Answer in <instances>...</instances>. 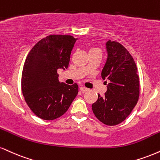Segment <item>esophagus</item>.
Returning <instances> with one entry per match:
<instances>
[{
	"mask_svg": "<svg viewBox=\"0 0 160 160\" xmlns=\"http://www.w3.org/2000/svg\"><path fill=\"white\" fill-rule=\"evenodd\" d=\"M79 89H80V90H81V91H82V92H84L88 91V88H84V87H80Z\"/></svg>",
	"mask_w": 160,
	"mask_h": 160,
	"instance_id": "34e87169",
	"label": "esophagus"
}]
</instances>
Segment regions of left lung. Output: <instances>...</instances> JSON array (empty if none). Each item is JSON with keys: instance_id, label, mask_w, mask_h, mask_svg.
<instances>
[{"instance_id": "left-lung-1", "label": "left lung", "mask_w": 160, "mask_h": 160, "mask_svg": "<svg viewBox=\"0 0 160 160\" xmlns=\"http://www.w3.org/2000/svg\"><path fill=\"white\" fill-rule=\"evenodd\" d=\"M105 45L108 57L101 76L110 83L104 97L98 94L92 110L99 121L112 126L123 122L134 108L139 99V79L134 60L125 47L111 40Z\"/></svg>"}]
</instances>
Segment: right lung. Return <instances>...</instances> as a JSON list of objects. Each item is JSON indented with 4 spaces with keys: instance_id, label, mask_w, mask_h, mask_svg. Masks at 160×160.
Masks as SVG:
<instances>
[{
    "instance_id": "add662e5",
    "label": "right lung",
    "mask_w": 160,
    "mask_h": 160,
    "mask_svg": "<svg viewBox=\"0 0 160 160\" xmlns=\"http://www.w3.org/2000/svg\"><path fill=\"white\" fill-rule=\"evenodd\" d=\"M78 38L50 35L39 41L23 65L21 88L25 101L37 116L53 120L66 113L78 92L58 80L57 70L68 68L70 54Z\"/></svg>"
}]
</instances>
